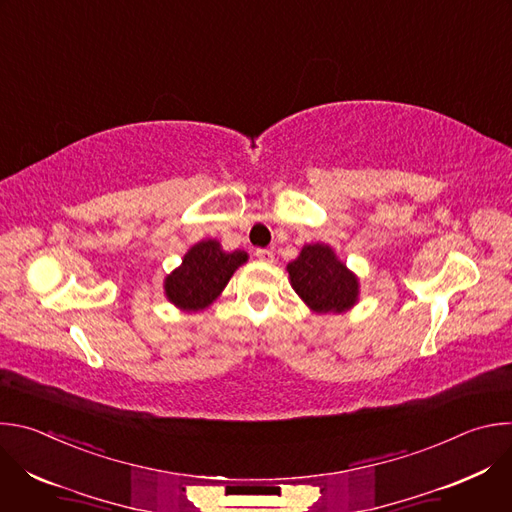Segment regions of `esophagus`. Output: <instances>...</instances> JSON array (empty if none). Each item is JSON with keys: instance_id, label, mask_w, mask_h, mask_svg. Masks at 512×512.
Returning a JSON list of instances; mask_svg holds the SVG:
<instances>
[{"instance_id": "esophagus-1", "label": "esophagus", "mask_w": 512, "mask_h": 512, "mask_svg": "<svg viewBox=\"0 0 512 512\" xmlns=\"http://www.w3.org/2000/svg\"><path fill=\"white\" fill-rule=\"evenodd\" d=\"M257 259L259 261H263V263H273L275 261V255H273V251H269V249H257Z\"/></svg>"}]
</instances>
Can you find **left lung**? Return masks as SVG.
<instances>
[{"label":"left lung","instance_id":"obj_1","mask_svg":"<svg viewBox=\"0 0 512 512\" xmlns=\"http://www.w3.org/2000/svg\"><path fill=\"white\" fill-rule=\"evenodd\" d=\"M285 269L291 287L314 314H344L358 302L356 273L326 243L304 245Z\"/></svg>","mask_w":512,"mask_h":512}]
</instances>
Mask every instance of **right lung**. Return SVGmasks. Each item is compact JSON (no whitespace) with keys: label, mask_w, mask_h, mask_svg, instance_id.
<instances>
[{"label":"right lung","mask_w":512,"mask_h":512,"mask_svg":"<svg viewBox=\"0 0 512 512\" xmlns=\"http://www.w3.org/2000/svg\"><path fill=\"white\" fill-rule=\"evenodd\" d=\"M247 259L245 251L229 253L216 239L198 241L186 251L182 263L166 275L164 296L182 312H202L223 294L233 273Z\"/></svg>","instance_id":"add662e5"}]
</instances>
